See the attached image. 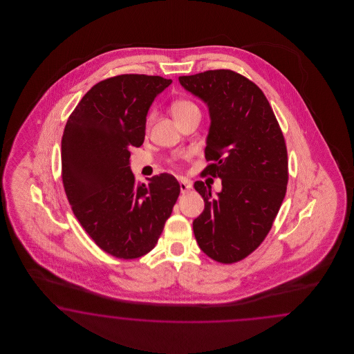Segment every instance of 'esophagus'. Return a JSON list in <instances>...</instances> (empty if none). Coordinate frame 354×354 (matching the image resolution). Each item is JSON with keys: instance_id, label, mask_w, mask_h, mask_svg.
I'll list each match as a JSON object with an SVG mask.
<instances>
[{"instance_id": "esophagus-1", "label": "esophagus", "mask_w": 354, "mask_h": 354, "mask_svg": "<svg viewBox=\"0 0 354 354\" xmlns=\"http://www.w3.org/2000/svg\"><path fill=\"white\" fill-rule=\"evenodd\" d=\"M179 184H180V191H182V193H187L192 188V183L187 180V179H184V178L179 179Z\"/></svg>"}]
</instances>
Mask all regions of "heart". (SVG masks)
I'll list each match as a JSON object with an SVG mask.
<instances>
[{"label":"heart","instance_id":"heart-1","mask_svg":"<svg viewBox=\"0 0 354 354\" xmlns=\"http://www.w3.org/2000/svg\"><path fill=\"white\" fill-rule=\"evenodd\" d=\"M198 107L196 104H193L192 101L180 98V100H175L171 104V113L174 118L180 119L187 117L188 114H191L193 111H197Z\"/></svg>","mask_w":354,"mask_h":354}]
</instances>
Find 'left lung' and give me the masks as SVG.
<instances>
[{
    "label": "left lung",
    "mask_w": 354,
    "mask_h": 354,
    "mask_svg": "<svg viewBox=\"0 0 354 354\" xmlns=\"http://www.w3.org/2000/svg\"><path fill=\"white\" fill-rule=\"evenodd\" d=\"M179 82L209 107L203 174L222 179L216 197L207 183H194L205 203L193 221L194 237L207 257L239 262L265 240L287 192L284 136L268 98L245 76L209 70Z\"/></svg>",
    "instance_id": "obj_1"
}]
</instances>
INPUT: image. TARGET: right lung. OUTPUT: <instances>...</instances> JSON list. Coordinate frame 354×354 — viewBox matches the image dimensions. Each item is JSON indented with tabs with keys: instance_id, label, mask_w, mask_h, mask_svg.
I'll return each instance as SVG.
<instances>
[{
	"instance_id": "1",
	"label": "right lung",
	"mask_w": 354,
	"mask_h": 354,
	"mask_svg": "<svg viewBox=\"0 0 354 354\" xmlns=\"http://www.w3.org/2000/svg\"><path fill=\"white\" fill-rule=\"evenodd\" d=\"M161 76L124 74L105 79L80 100L62 136V182L77 221L104 252L142 257L156 247L180 185L170 174L135 182L132 147L145 138L154 98L171 84Z\"/></svg>"
}]
</instances>
